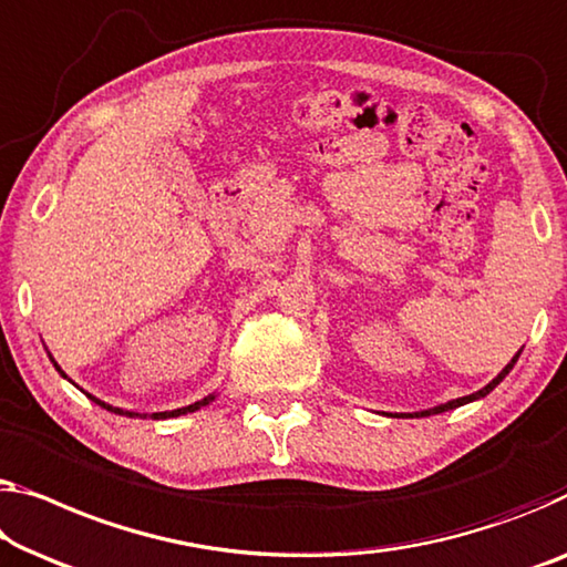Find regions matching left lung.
Masks as SVG:
<instances>
[{
	"label": "left lung",
	"mask_w": 567,
	"mask_h": 567,
	"mask_svg": "<svg viewBox=\"0 0 567 567\" xmlns=\"http://www.w3.org/2000/svg\"><path fill=\"white\" fill-rule=\"evenodd\" d=\"M519 353L522 351H517L514 353V359L509 361V364H506L499 374H496L492 382H488L484 390H478V392H473V394H466V396H458V400H451V402H445V404H437V408H433V410H422V412H404V415H390V417H430V415H441V412H447V410H455V408H463V404H468V402H473V400H481V396H486L488 392L494 390L496 384L502 382V379L509 374V371L514 369V364H517V359H519Z\"/></svg>",
	"instance_id": "obj_1"
}]
</instances>
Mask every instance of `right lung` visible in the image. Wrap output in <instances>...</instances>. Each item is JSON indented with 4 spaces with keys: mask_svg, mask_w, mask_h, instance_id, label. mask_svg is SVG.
<instances>
[{
    "mask_svg": "<svg viewBox=\"0 0 567 567\" xmlns=\"http://www.w3.org/2000/svg\"><path fill=\"white\" fill-rule=\"evenodd\" d=\"M50 357V353H48ZM50 361H53V367L61 371V377H65L63 374V369L55 364V359L50 357ZM86 396L91 402H96L99 408H104V410H109V412H114V415H124V417H152V420H167V417H181V415H188V412H196V410H200V408H206L208 402H214L216 400V394H208V396H203V400H198V402H193V404H188V408H177V410H171V412H152V415H140V412H132V410H122V408H112V404H106V402H101L99 396H94V394H89L86 392Z\"/></svg>",
    "mask_w": 567,
    "mask_h": 567,
    "instance_id": "obj_1",
    "label": "right lung"
}]
</instances>
